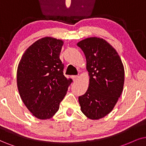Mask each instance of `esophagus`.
<instances>
[{"mask_svg": "<svg viewBox=\"0 0 146 146\" xmlns=\"http://www.w3.org/2000/svg\"><path fill=\"white\" fill-rule=\"evenodd\" d=\"M72 78H73L74 82H77V79L79 78V76H77V75H73V76H72Z\"/></svg>", "mask_w": 146, "mask_h": 146, "instance_id": "obj_1", "label": "esophagus"}]
</instances>
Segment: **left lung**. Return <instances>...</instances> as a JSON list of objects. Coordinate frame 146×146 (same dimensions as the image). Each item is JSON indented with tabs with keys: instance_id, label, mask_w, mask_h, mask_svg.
<instances>
[{
	"instance_id": "8db88e82",
	"label": "left lung",
	"mask_w": 146,
	"mask_h": 146,
	"mask_svg": "<svg viewBox=\"0 0 146 146\" xmlns=\"http://www.w3.org/2000/svg\"><path fill=\"white\" fill-rule=\"evenodd\" d=\"M77 45L86 56L90 76L88 90L79 96L81 110L90 119H102L112 111L123 92V62L115 49L102 38H86Z\"/></svg>"
}]
</instances>
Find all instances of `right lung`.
Segmentation results:
<instances>
[{
  "instance_id": "obj_1",
  "label": "right lung",
  "mask_w": 146,
  "mask_h": 146,
  "mask_svg": "<svg viewBox=\"0 0 146 146\" xmlns=\"http://www.w3.org/2000/svg\"><path fill=\"white\" fill-rule=\"evenodd\" d=\"M60 40L46 37L31 45L18 65L17 82L21 98L33 115L50 119L59 109L70 84L59 58Z\"/></svg>"
}]
</instances>
